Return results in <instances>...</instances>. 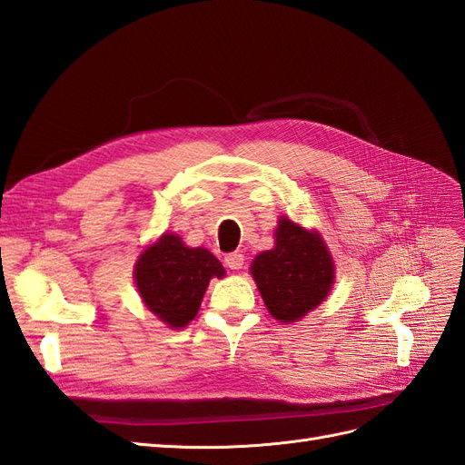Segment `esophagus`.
<instances>
[{
    "mask_svg": "<svg viewBox=\"0 0 465 465\" xmlns=\"http://www.w3.org/2000/svg\"><path fill=\"white\" fill-rule=\"evenodd\" d=\"M224 265L231 267V270H241V267L244 265V254H241V252H232V254H227L224 256Z\"/></svg>",
    "mask_w": 465,
    "mask_h": 465,
    "instance_id": "34e87169",
    "label": "esophagus"
}]
</instances>
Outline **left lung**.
Here are the masks:
<instances>
[{
	"mask_svg": "<svg viewBox=\"0 0 465 465\" xmlns=\"http://www.w3.org/2000/svg\"><path fill=\"white\" fill-rule=\"evenodd\" d=\"M250 270L267 311L281 322H297L316 308L328 297L335 273L320 234L287 217L279 221L275 248L256 256Z\"/></svg>",
	"mask_w": 465,
	"mask_h": 465,
	"instance_id": "1",
	"label": "left lung"
}]
</instances>
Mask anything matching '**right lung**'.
<instances>
[{
  "label": "right lung",
  "mask_w": 465,
  "mask_h": 465,
  "mask_svg": "<svg viewBox=\"0 0 465 465\" xmlns=\"http://www.w3.org/2000/svg\"><path fill=\"white\" fill-rule=\"evenodd\" d=\"M224 267L205 248H188L176 234H163L135 263V285L145 306L171 328H184L200 311L211 277Z\"/></svg>",
  "instance_id": "right-lung-1"
}]
</instances>
